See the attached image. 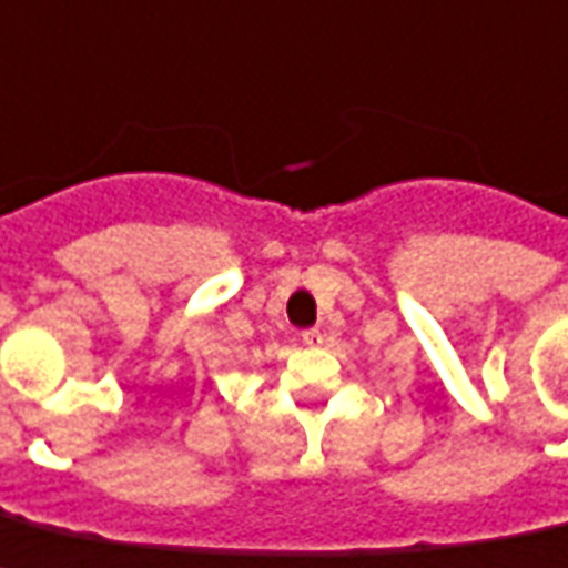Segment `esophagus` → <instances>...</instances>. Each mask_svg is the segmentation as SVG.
<instances>
[{
	"label": "esophagus",
	"mask_w": 568,
	"mask_h": 568,
	"mask_svg": "<svg viewBox=\"0 0 568 568\" xmlns=\"http://www.w3.org/2000/svg\"><path fill=\"white\" fill-rule=\"evenodd\" d=\"M302 343H305V346H322V331L320 328L302 331Z\"/></svg>",
	"instance_id": "1"
}]
</instances>
